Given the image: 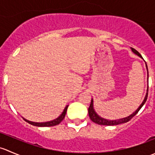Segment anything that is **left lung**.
I'll use <instances>...</instances> for the list:
<instances>
[{"mask_svg":"<svg viewBox=\"0 0 155 155\" xmlns=\"http://www.w3.org/2000/svg\"><path fill=\"white\" fill-rule=\"evenodd\" d=\"M130 48L134 54H137V55H138L139 57L141 58H143V57H142L141 54H140V53L137 51V50L134 49V48ZM145 66H146V69H147V76H148V67H147L146 64H145ZM148 88H147V91H146V94H145L144 100H143V103H142V104L140 105V107L137 108V110H136L135 112H133V113L131 114V115H130L129 116L125 117V118H120V119H116V120L106 119V118H102V117L100 116V115H98V114L97 113L96 111H95L94 109V101H93V99H91V102L90 107H89V108H88L89 117H90L91 120L93 122L96 123V124H101V125H108V126L118 125V124L127 122V121H129L130 120L133 118V117L135 116V115H137V112L140 111V109L143 107V106L144 105L145 103L146 102L147 97H148Z\"/></svg>","mask_w":155,"mask_h":155,"instance_id":"left-lung-1","label":"left lung"}]
</instances>
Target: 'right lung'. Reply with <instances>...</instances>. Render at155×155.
<instances>
[{"mask_svg":"<svg viewBox=\"0 0 155 155\" xmlns=\"http://www.w3.org/2000/svg\"><path fill=\"white\" fill-rule=\"evenodd\" d=\"M68 106L69 105L66 106V107L64 108V111L62 112V113L61 114V115H59L57 118H55V119H54V120H51V121H46V122H34V121H29V120H27L26 118H23V117L22 118L25 121H27V122L29 123L30 124H32V125H34V126H37V127L55 126V125H58V124H60V123L63 121V119L64 118V117H65V115H66V112H67V110H68Z\"/></svg>","mask_w":155,"mask_h":155,"instance_id":"add662e5","label":"right lung"}]
</instances>
